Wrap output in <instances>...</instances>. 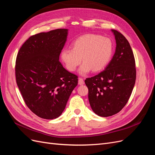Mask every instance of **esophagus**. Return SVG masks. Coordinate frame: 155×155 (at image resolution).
<instances>
[{"label": "esophagus", "mask_w": 155, "mask_h": 155, "mask_svg": "<svg viewBox=\"0 0 155 155\" xmlns=\"http://www.w3.org/2000/svg\"><path fill=\"white\" fill-rule=\"evenodd\" d=\"M84 83H85V82H84L83 79H81V78L78 79V84L79 85H83Z\"/></svg>", "instance_id": "obj_1"}]
</instances>
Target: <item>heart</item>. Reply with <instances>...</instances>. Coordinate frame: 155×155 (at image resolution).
I'll return each instance as SVG.
<instances>
[{
  "mask_svg": "<svg viewBox=\"0 0 155 155\" xmlns=\"http://www.w3.org/2000/svg\"><path fill=\"white\" fill-rule=\"evenodd\" d=\"M113 44L107 37L96 34H86L78 37L72 43V48H63L60 57L65 67L74 72L81 62L79 73L85 76L91 70L99 72L104 69L111 59Z\"/></svg>",
  "mask_w": 155,
  "mask_h": 155,
  "instance_id": "heart-1",
  "label": "heart"
}]
</instances>
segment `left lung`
<instances>
[{
    "label": "left lung",
    "mask_w": 155,
    "mask_h": 155,
    "mask_svg": "<svg viewBox=\"0 0 155 155\" xmlns=\"http://www.w3.org/2000/svg\"><path fill=\"white\" fill-rule=\"evenodd\" d=\"M115 37V53L104 71L87 78L88 100L97 115L108 117L117 114L127 103L136 81L135 60L125 37L111 30Z\"/></svg>",
    "instance_id": "1"
}]
</instances>
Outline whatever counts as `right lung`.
Here are the masks:
<instances>
[{
  "label": "right lung",
  "mask_w": 155,
  "mask_h": 155,
  "mask_svg": "<svg viewBox=\"0 0 155 155\" xmlns=\"http://www.w3.org/2000/svg\"><path fill=\"white\" fill-rule=\"evenodd\" d=\"M68 32V29H56L32 35L17 56V86L28 107L41 118L61 116L78 85V76L59 61Z\"/></svg>",
  "instance_id": "add662e5"
}]
</instances>
